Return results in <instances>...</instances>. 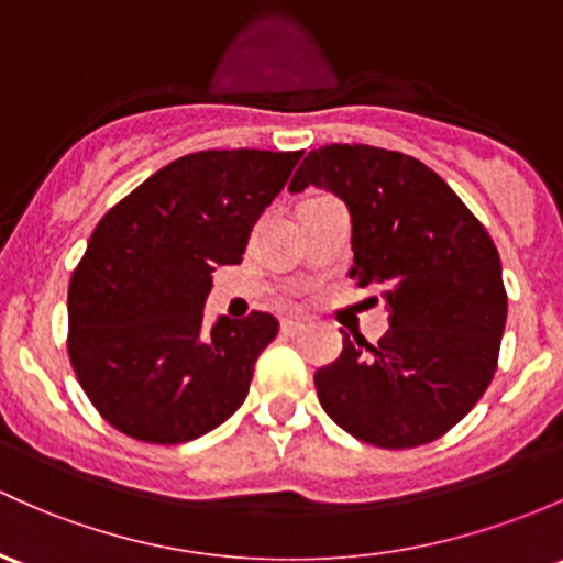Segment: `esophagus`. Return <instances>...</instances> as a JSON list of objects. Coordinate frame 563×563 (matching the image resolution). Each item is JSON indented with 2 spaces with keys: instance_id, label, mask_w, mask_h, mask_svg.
Returning a JSON list of instances; mask_svg holds the SVG:
<instances>
[{
  "instance_id": "1",
  "label": "esophagus",
  "mask_w": 563,
  "mask_h": 563,
  "mask_svg": "<svg viewBox=\"0 0 563 563\" xmlns=\"http://www.w3.org/2000/svg\"><path fill=\"white\" fill-rule=\"evenodd\" d=\"M300 330H306L303 319H292V317H284L282 319V332H284V335H298Z\"/></svg>"
}]
</instances>
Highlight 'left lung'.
Segmentation results:
<instances>
[{
    "label": "left lung",
    "instance_id": "1",
    "mask_svg": "<svg viewBox=\"0 0 563 563\" xmlns=\"http://www.w3.org/2000/svg\"><path fill=\"white\" fill-rule=\"evenodd\" d=\"M308 185L346 201L352 276L378 289L391 324L378 343L343 335L341 356L313 376L319 402L378 449L443 438L497 373L507 292L492 235L432 168L395 150L324 144L289 190Z\"/></svg>",
    "mask_w": 563,
    "mask_h": 563
}]
</instances>
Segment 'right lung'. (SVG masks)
Wrapping results in <instances>:
<instances>
[{"instance_id":"1","label":"right lung","mask_w":563,"mask_h":563,"mask_svg":"<svg viewBox=\"0 0 563 563\" xmlns=\"http://www.w3.org/2000/svg\"><path fill=\"white\" fill-rule=\"evenodd\" d=\"M298 153L203 150L177 158L107 211L69 279L71 367L101 419L177 445L235 413L279 332L252 311L203 332L217 265L241 263L252 225Z\"/></svg>"}]
</instances>
